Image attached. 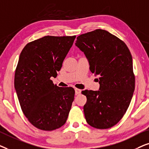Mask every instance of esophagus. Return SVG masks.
Segmentation results:
<instances>
[{
  "label": "esophagus",
  "instance_id": "1",
  "mask_svg": "<svg viewBox=\"0 0 149 149\" xmlns=\"http://www.w3.org/2000/svg\"><path fill=\"white\" fill-rule=\"evenodd\" d=\"M81 91L80 89H78V88H76L75 89V92H76V95H80L81 93Z\"/></svg>",
  "mask_w": 149,
  "mask_h": 149
}]
</instances>
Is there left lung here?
I'll use <instances>...</instances> for the list:
<instances>
[{
  "instance_id": "8db88e82",
  "label": "left lung",
  "mask_w": 149,
  "mask_h": 149,
  "mask_svg": "<svg viewBox=\"0 0 149 149\" xmlns=\"http://www.w3.org/2000/svg\"><path fill=\"white\" fill-rule=\"evenodd\" d=\"M76 45L84 53L90 70L99 76V91H83L86 122L104 130L117 124L125 114L135 89L132 56L122 40L97 29L77 37ZM98 80V79H97Z\"/></svg>"
}]
</instances>
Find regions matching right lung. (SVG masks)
I'll return each instance as SVG.
<instances>
[{
  "mask_svg": "<svg viewBox=\"0 0 149 149\" xmlns=\"http://www.w3.org/2000/svg\"><path fill=\"white\" fill-rule=\"evenodd\" d=\"M76 36H45L26 45L19 55L14 86L22 110L35 127L60 128L68 117L75 91L57 86L56 78Z\"/></svg>",
  "mask_w": 149,
  "mask_h": 149,
  "instance_id": "right-lung-1",
  "label": "right lung"
}]
</instances>
